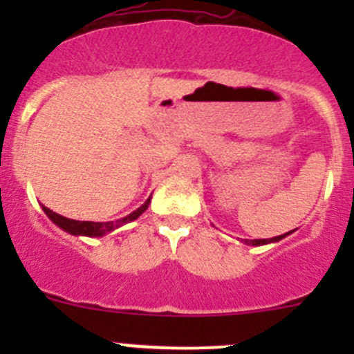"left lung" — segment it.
Listing matches in <instances>:
<instances>
[{"label":"left lung","mask_w":354,"mask_h":354,"mask_svg":"<svg viewBox=\"0 0 354 354\" xmlns=\"http://www.w3.org/2000/svg\"><path fill=\"white\" fill-rule=\"evenodd\" d=\"M292 231H289V233H284L281 234V236H274V238H269V240H245L246 245H252V246H260V245H269V243H276V241H281L283 238H286L288 234H291Z\"/></svg>","instance_id":"left-lung-1"}]
</instances>
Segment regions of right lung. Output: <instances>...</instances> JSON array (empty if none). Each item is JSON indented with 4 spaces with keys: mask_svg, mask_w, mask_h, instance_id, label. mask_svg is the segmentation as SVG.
<instances>
[{
    "mask_svg": "<svg viewBox=\"0 0 354 354\" xmlns=\"http://www.w3.org/2000/svg\"><path fill=\"white\" fill-rule=\"evenodd\" d=\"M149 203H151V197L145 200L137 210H133L131 214H128L127 217L123 219H118V221H109V223H94V221H75V219H68V217L59 216V214L53 212L51 209L42 205V210L46 212V216L53 221L58 227H62L63 231L66 233L73 234V236H88V238H99V236H104V234L111 233V231L118 230L121 227L123 224L131 223L135 221L137 217H140L145 210L149 209Z\"/></svg>",
    "mask_w": 354,
    "mask_h": 354,
    "instance_id": "obj_1",
    "label": "right lung"
}]
</instances>
